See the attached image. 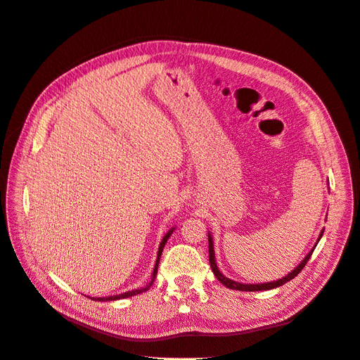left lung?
<instances>
[{
	"label": "left lung",
	"mask_w": 360,
	"mask_h": 360,
	"mask_svg": "<svg viewBox=\"0 0 360 360\" xmlns=\"http://www.w3.org/2000/svg\"><path fill=\"white\" fill-rule=\"evenodd\" d=\"M323 233H324V231H321V233H320L319 242H320V238H321ZM314 249H315V248H312V249H311V252H309L307 257L303 258V261H302V263H300L296 269L291 270V274H288L287 276H284L282 279H278V281H274V282H267V284H240V282H236V281H233V279H230V278L224 276V275L221 274V271H219V269H217V266H216V261H214L213 238H212V236L209 234V259H210V267H212V270H213L214 276L217 278V281L222 282V284H224L226 288L238 290V291H264V290H271V288H276V287L284 285L285 282L291 281L292 278H296V276L300 274V271H302V269H303L304 266H307V263H308L309 258H311V255H312V252H314Z\"/></svg>",
	"instance_id": "left-lung-1"
}]
</instances>
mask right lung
<instances>
[{
	"instance_id": "obj_1",
	"label": "right lung",
	"mask_w": 360,
	"mask_h": 360,
	"mask_svg": "<svg viewBox=\"0 0 360 360\" xmlns=\"http://www.w3.org/2000/svg\"><path fill=\"white\" fill-rule=\"evenodd\" d=\"M172 231H174V228H171V230H169V231L165 234V237L162 238V242H160V245H159V250H158V259H156V266H155V269H153V274H151V281L148 282V285H146V287H143V288H138V290L126 291V292H123V294H117V296H108V297H94V300H99V302L118 300V299H126V297H130V296H136V294H141V292L147 291V290H148L151 285H153L155 278H156V275H158V267H159V261H160V255H162L163 246H165V243H167V240H168V238H169V236L172 234Z\"/></svg>"
}]
</instances>
